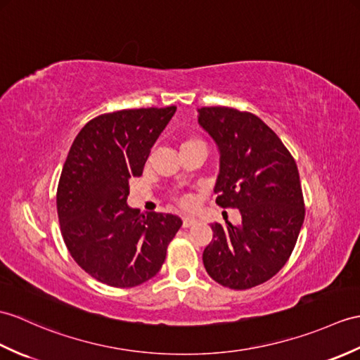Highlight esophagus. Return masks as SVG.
<instances>
[{
  "label": "esophagus",
  "instance_id": "esophagus-1",
  "mask_svg": "<svg viewBox=\"0 0 360 360\" xmlns=\"http://www.w3.org/2000/svg\"><path fill=\"white\" fill-rule=\"evenodd\" d=\"M195 224H196L195 218H188V216H187V218L182 219V227L184 229H188V227H191V225H195Z\"/></svg>",
  "mask_w": 360,
  "mask_h": 360
}]
</instances>
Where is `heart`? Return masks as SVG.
Wrapping results in <instances>:
<instances>
[{"label":"heart","mask_w":360,"mask_h":360,"mask_svg":"<svg viewBox=\"0 0 360 360\" xmlns=\"http://www.w3.org/2000/svg\"><path fill=\"white\" fill-rule=\"evenodd\" d=\"M193 144H204V141L200 139V138H196V136H188V138H186V139L182 141L181 147H187V146H193ZM178 202H179L181 207L188 208L191 204H193V199L188 198V196H182V198H179Z\"/></svg>","instance_id":"heart-1"}]
</instances>
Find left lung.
<instances>
[{
    "label": "left lung",
    "instance_id": "obj_1",
    "mask_svg": "<svg viewBox=\"0 0 360 360\" xmlns=\"http://www.w3.org/2000/svg\"><path fill=\"white\" fill-rule=\"evenodd\" d=\"M199 124L221 152L216 204L238 208L240 225L212 224L202 261L210 278L231 290L271 279L296 245L305 204L295 158L261 118L233 107L199 108Z\"/></svg>",
    "mask_w": 360,
    "mask_h": 360
}]
</instances>
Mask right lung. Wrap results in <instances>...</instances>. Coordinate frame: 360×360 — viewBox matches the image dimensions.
Instances as JSON below:
<instances>
[{"instance_id": "add662e5", "label": "right lung", "mask_w": 360, "mask_h": 360, "mask_svg": "<svg viewBox=\"0 0 360 360\" xmlns=\"http://www.w3.org/2000/svg\"><path fill=\"white\" fill-rule=\"evenodd\" d=\"M176 107L99 115L75 138L56 190L61 235L91 278L116 288L152 279L181 229L179 216L139 213L127 205L129 181L141 176Z\"/></svg>"}]
</instances>
